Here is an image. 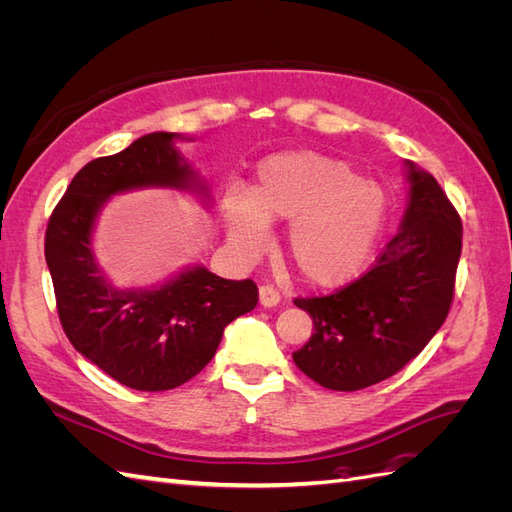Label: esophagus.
<instances>
[{
    "label": "esophagus",
    "mask_w": 512,
    "mask_h": 512,
    "mask_svg": "<svg viewBox=\"0 0 512 512\" xmlns=\"http://www.w3.org/2000/svg\"><path fill=\"white\" fill-rule=\"evenodd\" d=\"M258 294H260V305H265V307H275L277 303L282 301L280 290H277V288L271 286V284H262L260 290H258Z\"/></svg>",
    "instance_id": "34e87169"
}]
</instances>
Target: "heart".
<instances>
[{
  "label": "heart",
  "instance_id": "heart-1",
  "mask_svg": "<svg viewBox=\"0 0 512 512\" xmlns=\"http://www.w3.org/2000/svg\"><path fill=\"white\" fill-rule=\"evenodd\" d=\"M228 235L243 252L269 243V224L290 222L288 254L303 280L339 286L359 273L378 243L386 194L352 164L316 151L260 162L252 192L230 185L222 200Z\"/></svg>",
  "mask_w": 512,
  "mask_h": 512
}]
</instances>
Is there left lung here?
<instances>
[{
  "label": "left lung",
  "mask_w": 512,
  "mask_h": 512,
  "mask_svg": "<svg viewBox=\"0 0 512 512\" xmlns=\"http://www.w3.org/2000/svg\"><path fill=\"white\" fill-rule=\"evenodd\" d=\"M410 183L404 226L371 269L324 297L294 299L314 333L292 359L324 389L361 391L395 376L451 312L461 218L440 183L414 164Z\"/></svg>",
  "instance_id": "8db88e82"
}]
</instances>
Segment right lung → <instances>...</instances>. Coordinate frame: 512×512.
<instances>
[{
    "instance_id": "1",
    "label": "right lung",
    "mask_w": 512,
    "mask_h": 512,
    "mask_svg": "<svg viewBox=\"0 0 512 512\" xmlns=\"http://www.w3.org/2000/svg\"><path fill=\"white\" fill-rule=\"evenodd\" d=\"M177 136L153 132L85 164L44 235L61 329L85 359L136 391H170L194 378L213 359L226 324L258 303L252 280H222L203 267L158 290L119 292L94 265L91 228L108 196L143 185H188L190 168L170 147Z\"/></svg>"
}]
</instances>
